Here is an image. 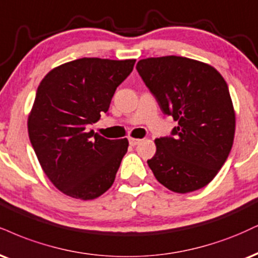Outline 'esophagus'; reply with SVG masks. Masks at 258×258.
Masks as SVG:
<instances>
[{
    "label": "esophagus",
    "mask_w": 258,
    "mask_h": 258,
    "mask_svg": "<svg viewBox=\"0 0 258 258\" xmlns=\"http://www.w3.org/2000/svg\"><path fill=\"white\" fill-rule=\"evenodd\" d=\"M128 142H130V145H132V147H136V145H138L139 143L142 142V139H138V138H128Z\"/></svg>",
    "instance_id": "obj_1"
}]
</instances>
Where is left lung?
I'll return each instance as SVG.
<instances>
[{
  "label": "left lung",
  "mask_w": 258,
  "mask_h": 258,
  "mask_svg": "<svg viewBox=\"0 0 258 258\" xmlns=\"http://www.w3.org/2000/svg\"><path fill=\"white\" fill-rule=\"evenodd\" d=\"M136 68L163 114L178 121L170 136L155 139L149 167L170 191L200 190L215 178L233 145L227 83L209 64L174 55L144 58Z\"/></svg>",
  "instance_id": "1"
}]
</instances>
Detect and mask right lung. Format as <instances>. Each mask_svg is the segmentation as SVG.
<instances>
[{
	"instance_id": "add662e5",
	"label": "right lung",
	"mask_w": 258,
	"mask_h": 258,
	"mask_svg": "<svg viewBox=\"0 0 258 258\" xmlns=\"http://www.w3.org/2000/svg\"><path fill=\"white\" fill-rule=\"evenodd\" d=\"M136 60L83 57L51 70L29 115V137L40 166L61 192L94 200L113 185L128 141L107 139L89 126L107 113Z\"/></svg>"
}]
</instances>
